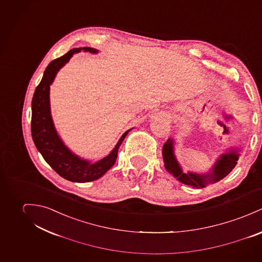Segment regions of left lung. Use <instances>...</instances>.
Returning a JSON list of instances; mask_svg holds the SVG:
<instances>
[{
    "label": "left lung",
    "mask_w": 262,
    "mask_h": 262,
    "mask_svg": "<svg viewBox=\"0 0 262 262\" xmlns=\"http://www.w3.org/2000/svg\"><path fill=\"white\" fill-rule=\"evenodd\" d=\"M163 159L166 170L177 178L181 183L193 187L204 188L207 184L216 183L225 178L235 168L239 159L238 150L231 149L215 162L212 170L208 174H196V173H184L174 155V141L169 139L163 146Z\"/></svg>",
    "instance_id": "8db88e82"
}]
</instances>
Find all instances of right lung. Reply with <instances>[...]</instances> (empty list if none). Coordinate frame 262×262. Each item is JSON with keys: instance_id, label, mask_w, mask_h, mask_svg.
I'll list each match as a JSON object with an SVG mask.
<instances>
[{"instance_id": "right-lung-1", "label": "right lung", "mask_w": 262, "mask_h": 262, "mask_svg": "<svg viewBox=\"0 0 262 262\" xmlns=\"http://www.w3.org/2000/svg\"><path fill=\"white\" fill-rule=\"evenodd\" d=\"M82 49L90 53L98 52L90 47L75 48L68 51L65 55L53 60L47 66L42 80L33 95L31 120L34 144L44 160L62 178L77 183L91 182L105 174L115 165L118 147L130 130L128 129L121 136L116 147L108 156L96 163H90L74 155L59 138L50 113V84L53 82L59 69L69 61L74 53L80 52Z\"/></svg>"}]
</instances>
